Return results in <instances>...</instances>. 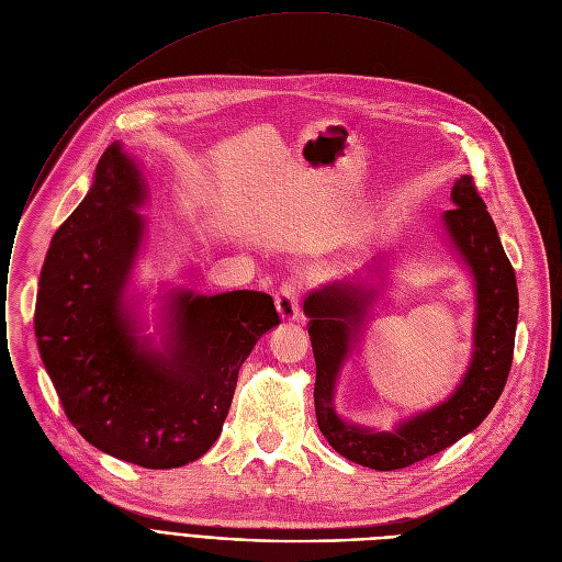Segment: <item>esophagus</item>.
Segmentation results:
<instances>
[{"label": "esophagus", "instance_id": "esophagus-1", "mask_svg": "<svg viewBox=\"0 0 562 562\" xmlns=\"http://www.w3.org/2000/svg\"><path fill=\"white\" fill-rule=\"evenodd\" d=\"M274 304H277L279 317L283 322H294L299 317V294H296L294 285H290V283L281 285L279 292H277Z\"/></svg>", "mask_w": 562, "mask_h": 562}]
</instances>
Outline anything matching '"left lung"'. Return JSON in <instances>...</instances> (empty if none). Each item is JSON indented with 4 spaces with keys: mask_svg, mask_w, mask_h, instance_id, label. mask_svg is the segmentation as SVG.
Masks as SVG:
<instances>
[{
    "mask_svg": "<svg viewBox=\"0 0 562 562\" xmlns=\"http://www.w3.org/2000/svg\"><path fill=\"white\" fill-rule=\"evenodd\" d=\"M454 209L441 215L450 247L468 268L474 288L472 356L457 390L439 405L375 429L344 420L335 409L341 367L360 347L371 306L384 288L390 258L378 256L353 277L315 290L304 301L317 364V425L335 452L373 470H398L437 454L491 414L506 384L517 326V281L495 223L470 176L454 180Z\"/></svg>",
    "mask_w": 562,
    "mask_h": 562,
    "instance_id": "left-lung-1",
    "label": "left lung"
}]
</instances>
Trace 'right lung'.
Returning <instances> with one entry per match:
<instances>
[{"instance_id": "add662e5", "label": "right lung", "mask_w": 562, "mask_h": 562, "mask_svg": "<svg viewBox=\"0 0 562 562\" xmlns=\"http://www.w3.org/2000/svg\"><path fill=\"white\" fill-rule=\"evenodd\" d=\"M148 184L121 142L58 227L37 281L35 337L67 418L85 441L142 468H180L221 437L254 344L279 326L266 292L159 296L146 335L131 290L146 238Z\"/></svg>"}]
</instances>
